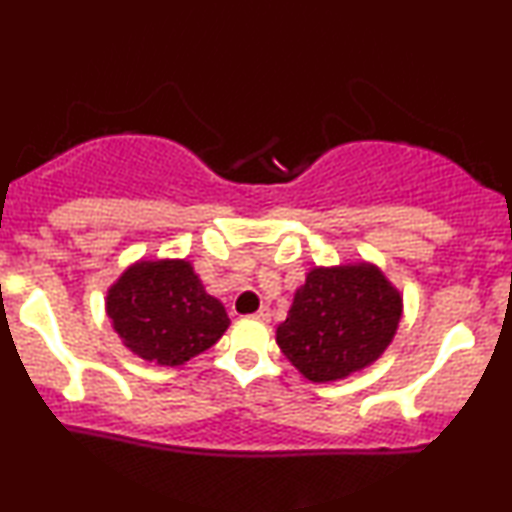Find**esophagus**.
<instances>
[{
    "label": "esophagus",
    "mask_w": 512,
    "mask_h": 512,
    "mask_svg": "<svg viewBox=\"0 0 512 512\" xmlns=\"http://www.w3.org/2000/svg\"><path fill=\"white\" fill-rule=\"evenodd\" d=\"M254 317L261 319V321H268L270 319V310H268V307H258V310L254 312Z\"/></svg>",
    "instance_id": "1"
}]
</instances>
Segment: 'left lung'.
Wrapping results in <instances>:
<instances>
[{
    "label": "left lung",
    "instance_id": "left-lung-1",
    "mask_svg": "<svg viewBox=\"0 0 512 512\" xmlns=\"http://www.w3.org/2000/svg\"><path fill=\"white\" fill-rule=\"evenodd\" d=\"M401 305L398 291L373 265L314 268L277 326V345L307 380H340L387 349Z\"/></svg>",
    "mask_w": 512,
    "mask_h": 512
}]
</instances>
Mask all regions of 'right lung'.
<instances>
[{"label":"right lung","instance_id":"right-lung-1","mask_svg":"<svg viewBox=\"0 0 512 512\" xmlns=\"http://www.w3.org/2000/svg\"><path fill=\"white\" fill-rule=\"evenodd\" d=\"M107 314L137 356L181 366L214 345L230 319L186 261H142L111 286Z\"/></svg>","mask_w":512,"mask_h":512}]
</instances>
